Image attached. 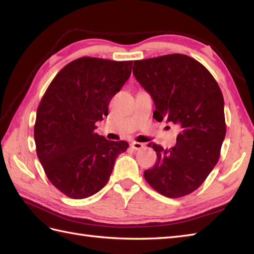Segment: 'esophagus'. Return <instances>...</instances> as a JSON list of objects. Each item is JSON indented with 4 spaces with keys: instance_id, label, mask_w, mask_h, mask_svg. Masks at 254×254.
I'll return each instance as SVG.
<instances>
[{
    "instance_id": "esophagus-1",
    "label": "esophagus",
    "mask_w": 254,
    "mask_h": 254,
    "mask_svg": "<svg viewBox=\"0 0 254 254\" xmlns=\"http://www.w3.org/2000/svg\"><path fill=\"white\" fill-rule=\"evenodd\" d=\"M131 146H132V148H134V149H141V148H143L145 145L143 144V143H139V142H132L131 143Z\"/></svg>"
}]
</instances>
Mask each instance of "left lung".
Here are the masks:
<instances>
[{
  "mask_svg": "<svg viewBox=\"0 0 254 254\" xmlns=\"http://www.w3.org/2000/svg\"><path fill=\"white\" fill-rule=\"evenodd\" d=\"M133 74L153 97L156 120L181 127L174 147L153 144L157 160L145 180L164 196L188 195L219 159L226 135L222 90L203 64L180 53L134 61Z\"/></svg>",
  "mask_w": 254,
  "mask_h": 254,
  "instance_id": "8db88e82",
  "label": "left lung"
}]
</instances>
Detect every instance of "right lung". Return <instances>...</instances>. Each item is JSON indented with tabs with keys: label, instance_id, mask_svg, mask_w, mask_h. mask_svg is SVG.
Returning <instances> with one entry per match:
<instances>
[{
	"label": "right lung",
	"instance_id": "add662e5",
	"mask_svg": "<svg viewBox=\"0 0 254 254\" xmlns=\"http://www.w3.org/2000/svg\"><path fill=\"white\" fill-rule=\"evenodd\" d=\"M133 61L83 57L52 79L38 106L34 136L48 179L66 196L80 199L104 188L124 141L95 133L97 121L131 75Z\"/></svg>",
	"mask_w": 254,
	"mask_h": 254
}]
</instances>
